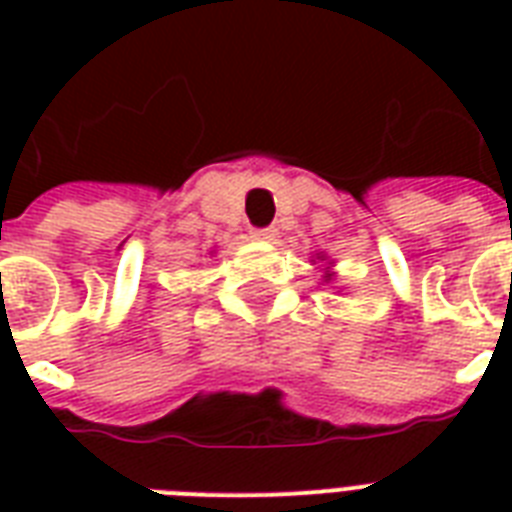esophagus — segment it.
Masks as SVG:
<instances>
[{
	"mask_svg": "<svg viewBox=\"0 0 512 512\" xmlns=\"http://www.w3.org/2000/svg\"><path fill=\"white\" fill-rule=\"evenodd\" d=\"M279 236V231L276 228H257V231H252V239L257 241H273Z\"/></svg>",
	"mask_w": 512,
	"mask_h": 512,
	"instance_id": "obj_1",
	"label": "esophagus"
}]
</instances>
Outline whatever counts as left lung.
I'll return each instance as SVG.
<instances>
[{"instance_id": "left-lung-1", "label": "left lung", "mask_w": 512, "mask_h": 512, "mask_svg": "<svg viewBox=\"0 0 512 512\" xmlns=\"http://www.w3.org/2000/svg\"><path fill=\"white\" fill-rule=\"evenodd\" d=\"M316 260H327V255H316ZM316 260H313V263H316ZM321 271H324V276H321V281H324V284H329V281L335 279V271H332V263H327V268H321Z\"/></svg>"}]
</instances>
